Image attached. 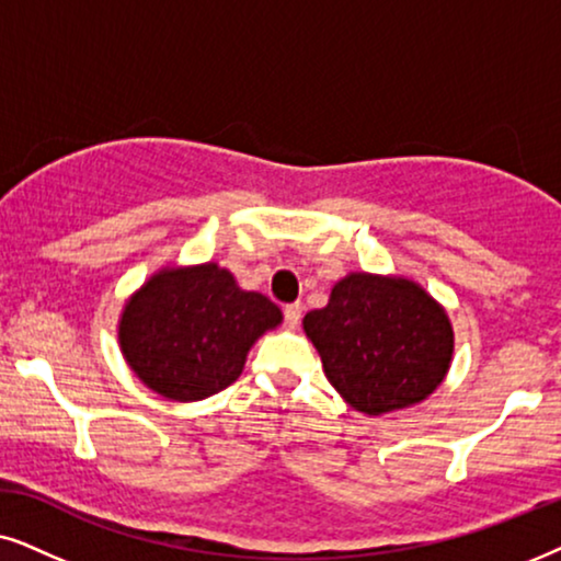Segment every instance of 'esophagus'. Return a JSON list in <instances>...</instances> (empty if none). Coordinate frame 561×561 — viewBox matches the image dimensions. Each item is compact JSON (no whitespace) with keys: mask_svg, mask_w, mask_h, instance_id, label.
Returning <instances> with one entry per match:
<instances>
[{"mask_svg":"<svg viewBox=\"0 0 561 561\" xmlns=\"http://www.w3.org/2000/svg\"><path fill=\"white\" fill-rule=\"evenodd\" d=\"M300 318H302V305H300V302L287 305V308H285L287 325H289V328H297V323H300Z\"/></svg>","mask_w":561,"mask_h":561,"instance_id":"obj_1","label":"esophagus"}]
</instances>
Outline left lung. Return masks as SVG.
<instances>
[{
    "mask_svg": "<svg viewBox=\"0 0 561 561\" xmlns=\"http://www.w3.org/2000/svg\"><path fill=\"white\" fill-rule=\"evenodd\" d=\"M305 333L323 371L358 413L382 415L428 398L449 371V316L415 282L354 272L310 310Z\"/></svg>",
    "mask_w": 561,
    "mask_h": 561,
    "instance_id": "left-lung-1",
    "label": "left lung"
}]
</instances>
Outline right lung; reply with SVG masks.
I'll return each mask as SVG.
<instances>
[{"label": "right lung", "mask_w": 561, "mask_h": 561, "mask_svg": "<svg viewBox=\"0 0 561 561\" xmlns=\"http://www.w3.org/2000/svg\"><path fill=\"white\" fill-rule=\"evenodd\" d=\"M282 310L218 264L161 268L125 302L119 348L140 382L176 402L205 400L241 377Z\"/></svg>", "instance_id": "obj_1"}]
</instances>
